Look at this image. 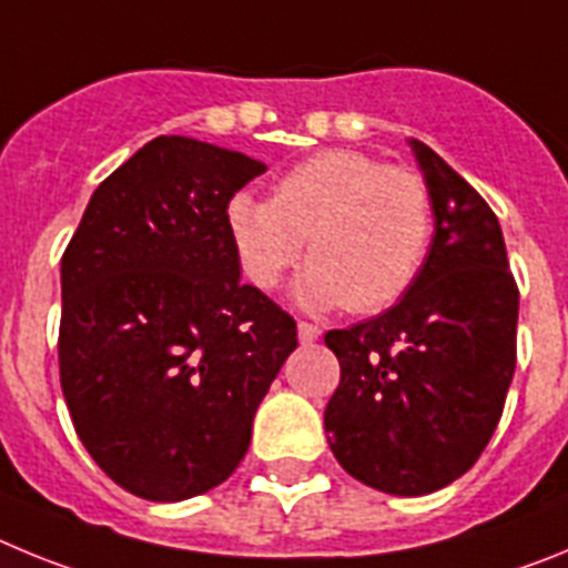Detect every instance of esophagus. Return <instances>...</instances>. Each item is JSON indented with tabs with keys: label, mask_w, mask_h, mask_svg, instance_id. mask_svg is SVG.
I'll list each match as a JSON object with an SVG mask.
<instances>
[{
	"label": "esophagus",
	"mask_w": 568,
	"mask_h": 568,
	"mask_svg": "<svg viewBox=\"0 0 568 568\" xmlns=\"http://www.w3.org/2000/svg\"><path fill=\"white\" fill-rule=\"evenodd\" d=\"M321 338V327L315 324H307V321H298V341L301 344H313V341Z\"/></svg>",
	"instance_id": "1"
}]
</instances>
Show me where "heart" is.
Instances as JSON below:
<instances>
[{"label":"heart","instance_id":"obj_1","mask_svg":"<svg viewBox=\"0 0 568 568\" xmlns=\"http://www.w3.org/2000/svg\"><path fill=\"white\" fill-rule=\"evenodd\" d=\"M433 227L424 179L358 150H321L281 175L273 199L235 193L227 202L230 239L253 287H278L311 241L295 301L315 313L398 304L424 270Z\"/></svg>","mask_w":568,"mask_h":568}]
</instances>
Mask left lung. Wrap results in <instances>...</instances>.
Returning <instances> with one entry per match:
<instances>
[{
	"label": "left lung",
	"instance_id": "obj_1",
	"mask_svg": "<svg viewBox=\"0 0 568 568\" xmlns=\"http://www.w3.org/2000/svg\"><path fill=\"white\" fill-rule=\"evenodd\" d=\"M409 148L433 195L424 270L395 307L324 335L341 364L324 413L329 449L355 480L400 498L444 489L480 458L518 335L498 215L433 148Z\"/></svg>",
	"mask_w": 568,
	"mask_h": 568
}]
</instances>
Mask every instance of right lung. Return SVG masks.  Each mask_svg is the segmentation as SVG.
<instances>
[{
    "instance_id": "right-lung-1",
    "label": "right lung",
    "mask_w": 568,
    "mask_h": 568,
    "mask_svg": "<svg viewBox=\"0 0 568 568\" xmlns=\"http://www.w3.org/2000/svg\"><path fill=\"white\" fill-rule=\"evenodd\" d=\"M264 162L159 135L90 195L62 255L59 375L79 440L113 484L175 504L227 480L298 346L241 281L227 202Z\"/></svg>"
}]
</instances>
